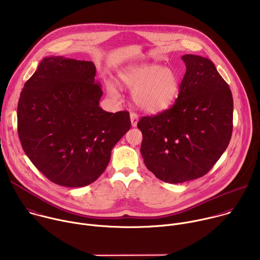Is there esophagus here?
Returning <instances> with one entry per match:
<instances>
[{
  "label": "esophagus",
  "instance_id": "esophagus-1",
  "mask_svg": "<svg viewBox=\"0 0 260 260\" xmlns=\"http://www.w3.org/2000/svg\"><path fill=\"white\" fill-rule=\"evenodd\" d=\"M129 116H131V122H132V125H133L134 127H135V126H137L138 121H139V115H138L136 112H131Z\"/></svg>",
  "mask_w": 260,
  "mask_h": 260
}]
</instances>
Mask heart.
Instances as JSON below:
<instances>
[{"label": "heart", "mask_w": 260, "mask_h": 260, "mask_svg": "<svg viewBox=\"0 0 260 260\" xmlns=\"http://www.w3.org/2000/svg\"><path fill=\"white\" fill-rule=\"evenodd\" d=\"M122 85L133 90L136 105L148 113H160L169 109L178 96L180 79L178 74L157 63L136 64L123 69L118 74ZM107 90L116 95L113 83L107 82Z\"/></svg>", "instance_id": "1"}]
</instances>
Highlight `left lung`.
Returning a JSON list of instances; mask_svg holds the SVG:
<instances>
[{
    "mask_svg": "<svg viewBox=\"0 0 260 260\" xmlns=\"http://www.w3.org/2000/svg\"><path fill=\"white\" fill-rule=\"evenodd\" d=\"M186 72L175 104L138 122L141 153L156 178L182 183L206 175L228 148L234 101L229 84L209 58L185 54Z\"/></svg>",
    "mask_w": 260,
    "mask_h": 260,
    "instance_id": "obj_1",
    "label": "left lung"
}]
</instances>
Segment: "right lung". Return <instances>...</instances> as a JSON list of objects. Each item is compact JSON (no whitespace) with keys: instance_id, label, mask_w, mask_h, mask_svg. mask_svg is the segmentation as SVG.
Here are the masks:
<instances>
[{"instance_id":"1","label":"right lung","mask_w":260,"mask_h":260,"mask_svg":"<svg viewBox=\"0 0 260 260\" xmlns=\"http://www.w3.org/2000/svg\"><path fill=\"white\" fill-rule=\"evenodd\" d=\"M92 61L50 56L24 83L17 132L24 153L51 182L82 187L106 170L115 144L131 128L129 113H110Z\"/></svg>"}]
</instances>
